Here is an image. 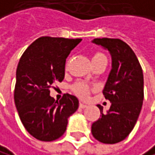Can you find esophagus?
Segmentation results:
<instances>
[{"label": "esophagus", "mask_w": 155, "mask_h": 155, "mask_svg": "<svg viewBox=\"0 0 155 155\" xmlns=\"http://www.w3.org/2000/svg\"><path fill=\"white\" fill-rule=\"evenodd\" d=\"M87 105L85 104V103H83V102H79V108H81V109H83V108H85Z\"/></svg>", "instance_id": "esophagus-1"}]
</instances>
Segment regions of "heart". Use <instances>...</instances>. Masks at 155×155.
I'll use <instances>...</instances> for the list:
<instances>
[{"instance_id":"obj_1","label":"heart","mask_w":155,"mask_h":155,"mask_svg":"<svg viewBox=\"0 0 155 155\" xmlns=\"http://www.w3.org/2000/svg\"><path fill=\"white\" fill-rule=\"evenodd\" d=\"M104 54L100 52H96L93 55V61H97L98 58H104ZM72 89L74 91L77 96H78L79 97L81 98H86L88 96H89V93H90V87L88 86L86 83L84 82H77L73 85Z\"/></svg>"}]
</instances>
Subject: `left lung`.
I'll return each instance as SVG.
<instances>
[{
    "mask_svg": "<svg viewBox=\"0 0 155 155\" xmlns=\"http://www.w3.org/2000/svg\"><path fill=\"white\" fill-rule=\"evenodd\" d=\"M93 42L107 48L112 55V70L103 94L112 103L103 113L97 105L100 117L92 124V134L104 144H115L125 139L138 119L144 99L142 67L133 49L119 38H94Z\"/></svg>",
    "mask_w": 155,
    "mask_h": 155,
    "instance_id": "1",
    "label": "left lung"
}]
</instances>
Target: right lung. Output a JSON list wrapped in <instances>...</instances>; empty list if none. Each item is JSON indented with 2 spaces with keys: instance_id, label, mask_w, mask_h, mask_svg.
<instances>
[{
  "instance_id": "obj_1",
  "label": "right lung",
  "mask_w": 155,
  "mask_h": 155,
  "mask_svg": "<svg viewBox=\"0 0 155 155\" xmlns=\"http://www.w3.org/2000/svg\"><path fill=\"white\" fill-rule=\"evenodd\" d=\"M81 38L41 37L20 58L16 72L15 105L26 131L41 141H54L65 133L68 117L78 108L76 97L65 94L58 101L50 88L61 82L65 62Z\"/></svg>"
}]
</instances>
